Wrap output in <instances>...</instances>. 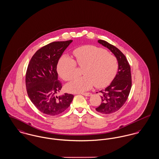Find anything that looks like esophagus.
<instances>
[{"label": "esophagus", "mask_w": 159, "mask_h": 159, "mask_svg": "<svg viewBox=\"0 0 159 159\" xmlns=\"http://www.w3.org/2000/svg\"><path fill=\"white\" fill-rule=\"evenodd\" d=\"M82 95H84V96H86V97H89L91 96L92 95L91 93H82Z\"/></svg>", "instance_id": "esophagus-1"}]
</instances>
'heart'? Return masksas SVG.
I'll list each match as a JSON object with an SVG mask.
<instances>
[{"label":"heart","mask_w":159,"mask_h":159,"mask_svg":"<svg viewBox=\"0 0 159 159\" xmlns=\"http://www.w3.org/2000/svg\"><path fill=\"white\" fill-rule=\"evenodd\" d=\"M75 61L80 66H84V76L75 77L65 86V89L71 93H81L94 85L104 88L114 79L118 70L117 58L108 54L105 49L92 45H86L75 49ZM76 63L68 56L59 59L57 71L64 80L71 79L75 73Z\"/></svg>","instance_id":"1"}]
</instances>
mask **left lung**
<instances>
[{
	"instance_id": "left-lung-1",
	"label": "left lung",
	"mask_w": 159,
	"mask_h": 159,
	"mask_svg": "<svg viewBox=\"0 0 159 159\" xmlns=\"http://www.w3.org/2000/svg\"><path fill=\"white\" fill-rule=\"evenodd\" d=\"M98 42L114 54L118 61V71L110 85L99 92L102 103L96 110L100 114L108 115L119 110L126 101L131 85L130 65L122 52L108 42L98 40Z\"/></svg>"
}]
</instances>
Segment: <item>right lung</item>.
<instances>
[{
	"label": "right lung",
	"instance_id": "right-lung-1",
	"mask_svg": "<svg viewBox=\"0 0 159 159\" xmlns=\"http://www.w3.org/2000/svg\"><path fill=\"white\" fill-rule=\"evenodd\" d=\"M72 42L50 43L37 50L28 64L25 78L27 93L37 108L45 114L58 115L66 110L73 101V94L56 96L62 87L58 80L57 65Z\"/></svg>",
	"mask_w": 159,
	"mask_h": 159
}]
</instances>
